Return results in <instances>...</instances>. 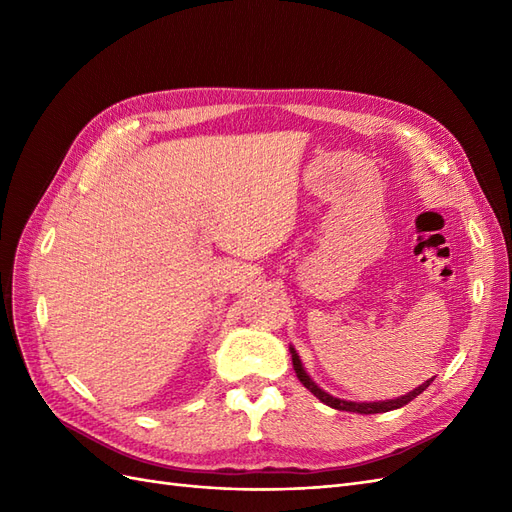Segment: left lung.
Listing matches in <instances>:
<instances>
[{
	"mask_svg": "<svg viewBox=\"0 0 512 512\" xmlns=\"http://www.w3.org/2000/svg\"><path fill=\"white\" fill-rule=\"evenodd\" d=\"M290 352H292V365H294V371H297V378L301 380V384L305 386V389L309 391V393H314L322 404H327V406H331V408H335V410H344V412H359V414H378V412H389V410H397V408H401V406H406V404H410V401L414 399V397H418L421 395L427 386L433 382V378L431 380H427V382H423L421 386H416L414 391H410L408 395H404V397H397V399H386V401H363V404H356V401H344V399H337V397H333V395H329V393H324L320 386H316V382L309 378L307 374H305V369H303V365H301V359H299V354H297V350L294 348H290Z\"/></svg>",
	"mask_w": 512,
	"mask_h": 512,
	"instance_id": "1",
	"label": "left lung"
}]
</instances>
